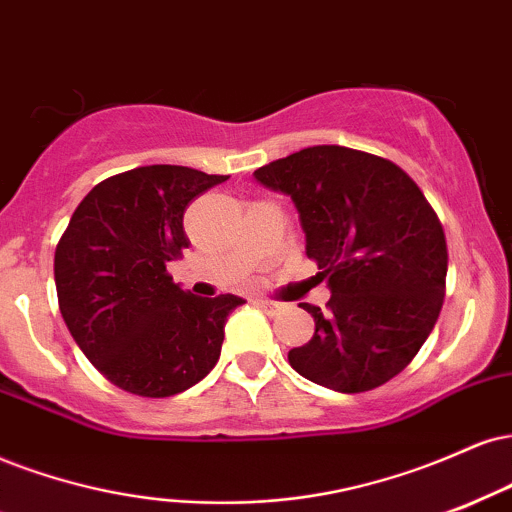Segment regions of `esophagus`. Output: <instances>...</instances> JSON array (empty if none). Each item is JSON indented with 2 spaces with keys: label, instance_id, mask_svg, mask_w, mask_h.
Returning <instances> with one entry per match:
<instances>
[{
  "label": "esophagus",
  "instance_id": "1",
  "mask_svg": "<svg viewBox=\"0 0 512 512\" xmlns=\"http://www.w3.org/2000/svg\"><path fill=\"white\" fill-rule=\"evenodd\" d=\"M255 305L257 307H262V310L264 312H269V315H276V312H279L281 310V305L279 303H272V300H255Z\"/></svg>",
  "mask_w": 512,
  "mask_h": 512
}]
</instances>
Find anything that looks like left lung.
<instances>
[{"label": "left lung", "mask_w": 512, "mask_h": 512, "mask_svg": "<svg viewBox=\"0 0 512 512\" xmlns=\"http://www.w3.org/2000/svg\"><path fill=\"white\" fill-rule=\"evenodd\" d=\"M298 209L307 257L331 298L305 346L288 350L300 377L362 393L396 377L432 334L443 305L446 236L400 166L341 145H315L255 171Z\"/></svg>", "instance_id": "1"}]
</instances>
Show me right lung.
<instances>
[{
	"mask_svg": "<svg viewBox=\"0 0 512 512\" xmlns=\"http://www.w3.org/2000/svg\"><path fill=\"white\" fill-rule=\"evenodd\" d=\"M226 176L155 164L97 183L54 252L59 310L85 357L119 389L174 396L217 365L238 295L197 298L166 274L190 248L186 207Z\"/></svg>",
	"mask_w": 512,
	"mask_h": 512,
	"instance_id": "add662e5",
	"label": "right lung"
}]
</instances>
